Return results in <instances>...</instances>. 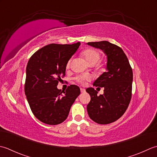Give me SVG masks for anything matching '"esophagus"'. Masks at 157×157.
Masks as SVG:
<instances>
[{"mask_svg": "<svg viewBox=\"0 0 157 157\" xmlns=\"http://www.w3.org/2000/svg\"><path fill=\"white\" fill-rule=\"evenodd\" d=\"M81 93H84L85 92V89H83V88H81Z\"/></svg>", "mask_w": 157, "mask_h": 157, "instance_id": "1", "label": "esophagus"}]
</instances>
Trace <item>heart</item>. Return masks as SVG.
<instances>
[{
    "instance_id": "heart-1",
    "label": "heart",
    "mask_w": 157,
    "mask_h": 157,
    "mask_svg": "<svg viewBox=\"0 0 157 157\" xmlns=\"http://www.w3.org/2000/svg\"><path fill=\"white\" fill-rule=\"evenodd\" d=\"M82 56L85 57V60L87 61V62L88 63L89 65L90 64H95V63H98L100 58V54L99 53L98 51L95 50L94 49H87L85 50L84 52L82 53ZM70 62L67 63V68H68L70 66ZM89 77L88 76H78V77L76 78V81L80 82V83H82L84 82V81H86V80H89Z\"/></svg>"
}]
</instances>
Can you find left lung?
<instances>
[{"label": "left lung", "mask_w": 157, "mask_h": 157, "mask_svg": "<svg viewBox=\"0 0 157 157\" xmlns=\"http://www.w3.org/2000/svg\"><path fill=\"white\" fill-rule=\"evenodd\" d=\"M88 45L101 49L107 57L106 71L94 82L104 87L98 95L94 88L86 89L91 100L87 110L90 119L98 124H109L119 119L126 111L132 98L133 72L129 60L121 47L108 41L89 42Z\"/></svg>", "instance_id": "left-lung-1"}]
</instances>
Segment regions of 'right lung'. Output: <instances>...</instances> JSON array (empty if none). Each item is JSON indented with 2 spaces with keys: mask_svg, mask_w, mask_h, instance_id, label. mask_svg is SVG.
<instances>
[{
  "mask_svg": "<svg viewBox=\"0 0 157 157\" xmlns=\"http://www.w3.org/2000/svg\"><path fill=\"white\" fill-rule=\"evenodd\" d=\"M80 44V42L47 44L28 61L25 94L32 112L41 122L51 125L63 122L81 94L79 87L75 85L68 86L65 91L57 88L61 77L65 75L67 63Z\"/></svg>",
  "mask_w": 157,
  "mask_h": 157,
  "instance_id": "1",
  "label": "right lung"
}]
</instances>
